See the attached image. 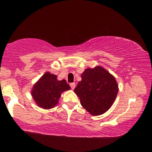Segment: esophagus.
I'll return each instance as SVG.
<instances>
[{
  "instance_id": "obj_1",
  "label": "esophagus",
  "mask_w": 152,
  "mask_h": 152,
  "mask_svg": "<svg viewBox=\"0 0 152 152\" xmlns=\"http://www.w3.org/2000/svg\"><path fill=\"white\" fill-rule=\"evenodd\" d=\"M70 87H71V88L72 89V90L75 88V83H70Z\"/></svg>"
}]
</instances>
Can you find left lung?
<instances>
[{
	"label": "left lung",
	"instance_id": "left-lung-1",
	"mask_svg": "<svg viewBox=\"0 0 152 152\" xmlns=\"http://www.w3.org/2000/svg\"><path fill=\"white\" fill-rule=\"evenodd\" d=\"M81 77L82 81L74 90L81 104L92 115L106 113L113 105L119 90L115 77L97 66L86 68Z\"/></svg>",
	"mask_w": 152,
	"mask_h": 152
}]
</instances>
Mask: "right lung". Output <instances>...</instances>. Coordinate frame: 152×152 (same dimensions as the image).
<instances>
[{
	"instance_id": "right-lung-1",
	"label": "right lung",
	"mask_w": 152,
	"mask_h": 152,
	"mask_svg": "<svg viewBox=\"0 0 152 152\" xmlns=\"http://www.w3.org/2000/svg\"><path fill=\"white\" fill-rule=\"evenodd\" d=\"M70 89L65 80H57V76L46 72L32 86L31 95L35 103L44 109H50L59 103L62 93Z\"/></svg>"
}]
</instances>
